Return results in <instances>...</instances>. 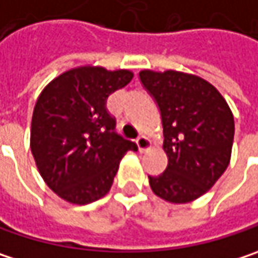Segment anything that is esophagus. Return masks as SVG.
Returning a JSON list of instances; mask_svg holds the SVG:
<instances>
[{"mask_svg": "<svg viewBox=\"0 0 258 258\" xmlns=\"http://www.w3.org/2000/svg\"><path fill=\"white\" fill-rule=\"evenodd\" d=\"M136 143H137V148H139L140 152H146V151L151 149V146H152L151 140H149L146 136H139V137L136 139Z\"/></svg>", "mask_w": 258, "mask_h": 258, "instance_id": "34e87169", "label": "esophagus"}]
</instances>
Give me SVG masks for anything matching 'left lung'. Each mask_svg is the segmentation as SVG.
<instances>
[{
	"instance_id": "obj_1",
	"label": "left lung",
	"mask_w": 258,
	"mask_h": 258,
	"mask_svg": "<svg viewBox=\"0 0 258 258\" xmlns=\"http://www.w3.org/2000/svg\"><path fill=\"white\" fill-rule=\"evenodd\" d=\"M161 112L165 171L149 176L153 194L173 204L202 197L226 171L235 121L219 90L197 75L145 69L139 74Z\"/></svg>"
}]
</instances>
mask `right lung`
<instances>
[{
    "label": "right lung",
    "mask_w": 258,
    "mask_h": 258,
    "mask_svg": "<svg viewBox=\"0 0 258 258\" xmlns=\"http://www.w3.org/2000/svg\"><path fill=\"white\" fill-rule=\"evenodd\" d=\"M133 80L127 69L81 66L63 72L39 94L31 124V151L47 186L60 198L85 205L109 192L119 161L137 151L115 133L109 94Z\"/></svg>",
    "instance_id": "add662e5"
}]
</instances>
